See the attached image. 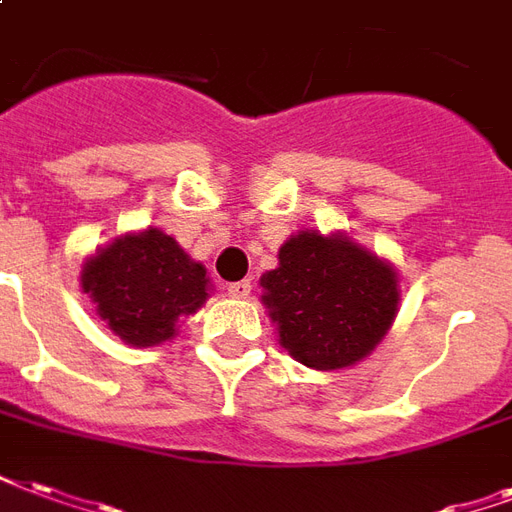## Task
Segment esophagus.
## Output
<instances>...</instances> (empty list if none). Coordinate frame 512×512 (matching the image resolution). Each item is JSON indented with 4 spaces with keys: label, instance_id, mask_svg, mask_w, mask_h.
Returning a JSON list of instances; mask_svg holds the SVG:
<instances>
[{
    "label": "esophagus",
    "instance_id": "esophagus-1",
    "mask_svg": "<svg viewBox=\"0 0 512 512\" xmlns=\"http://www.w3.org/2000/svg\"><path fill=\"white\" fill-rule=\"evenodd\" d=\"M227 293L233 295V298H246V295L252 293V282H249V279L233 282V285H227Z\"/></svg>",
    "mask_w": 512,
    "mask_h": 512
}]
</instances>
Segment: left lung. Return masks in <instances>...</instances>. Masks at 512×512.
I'll use <instances>...</instances> for the list:
<instances>
[{
	"mask_svg": "<svg viewBox=\"0 0 512 512\" xmlns=\"http://www.w3.org/2000/svg\"><path fill=\"white\" fill-rule=\"evenodd\" d=\"M399 276L342 233L301 230L282 244L279 266L260 276L263 304L295 361L331 372L382 342L399 312Z\"/></svg>",
	"mask_w": 512,
	"mask_h": 512,
	"instance_id": "obj_1",
	"label": "left lung"
}]
</instances>
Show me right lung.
I'll return each mask as SVG.
<instances>
[{"instance_id": "1", "label": "right lung", "mask_w": 512, "mask_h": 512, "mask_svg": "<svg viewBox=\"0 0 512 512\" xmlns=\"http://www.w3.org/2000/svg\"><path fill=\"white\" fill-rule=\"evenodd\" d=\"M83 293L121 342L154 347L176 336L179 317L208 298V276L160 227L113 238L83 263Z\"/></svg>"}]
</instances>
